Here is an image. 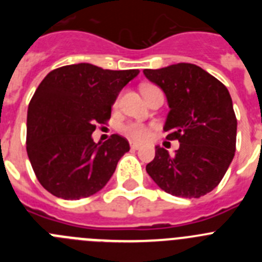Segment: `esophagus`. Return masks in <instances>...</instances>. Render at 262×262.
<instances>
[{
	"label": "esophagus",
	"mask_w": 262,
	"mask_h": 262,
	"mask_svg": "<svg viewBox=\"0 0 262 262\" xmlns=\"http://www.w3.org/2000/svg\"><path fill=\"white\" fill-rule=\"evenodd\" d=\"M142 148V144L139 143H131V149H140Z\"/></svg>",
	"instance_id": "34e87169"
}]
</instances>
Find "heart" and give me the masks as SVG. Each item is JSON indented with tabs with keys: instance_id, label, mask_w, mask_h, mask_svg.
<instances>
[{
	"instance_id": "obj_1",
	"label": "heart",
	"mask_w": 262,
	"mask_h": 262,
	"mask_svg": "<svg viewBox=\"0 0 262 262\" xmlns=\"http://www.w3.org/2000/svg\"><path fill=\"white\" fill-rule=\"evenodd\" d=\"M155 86L152 85H145L143 86V94H145L148 90L154 89ZM122 131L126 134L128 138L134 139V140H138V142H143L145 139H148L149 134H151V127L147 126V124L143 123H127L124 126H122Z\"/></svg>"
}]
</instances>
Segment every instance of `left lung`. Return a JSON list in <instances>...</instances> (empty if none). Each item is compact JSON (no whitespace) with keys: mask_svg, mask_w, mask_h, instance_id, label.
<instances>
[{"mask_svg":"<svg viewBox=\"0 0 262 262\" xmlns=\"http://www.w3.org/2000/svg\"><path fill=\"white\" fill-rule=\"evenodd\" d=\"M163 90L169 106L164 131L180 142L174 155L156 145L145 170L160 189L182 198H200L214 190L236 149L237 120L230 92L201 67L178 62L144 69Z\"/></svg>","mask_w":262,"mask_h":262,"instance_id":"left-lung-1","label":"left lung"}]
</instances>
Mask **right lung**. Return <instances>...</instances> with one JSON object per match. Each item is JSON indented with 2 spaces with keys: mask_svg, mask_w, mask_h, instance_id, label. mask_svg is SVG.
Listing matches in <instances>:
<instances>
[{
  "mask_svg": "<svg viewBox=\"0 0 262 262\" xmlns=\"http://www.w3.org/2000/svg\"><path fill=\"white\" fill-rule=\"evenodd\" d=\"M139 69L110 71L80 62L53 69L27 110V155L38 181L57 198L80 200L99 191L129 144L119 135L94 143L97 123Z\"/></svg>",
  "mask_w": 262,
  "mask_h": 262,
  "instance_id": "add662e5",
  "label": "right lung"
}]
</instances>
